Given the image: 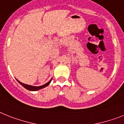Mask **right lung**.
I'll use <instances>...</instances> for the list:
<instances>
[{"label": "right lung", "instance_id": "right-lung-1", "mask_svg": "<svg viewBox=\"0 0 124 124\" xmlns=\"http://www.w3.org/2000/svg\"><path fill=\"white\" fill-rule=\"evenodd\" d=\"M17 82L20 84L21 85H22L24 88H25L26 89H27V90H31V91H36V90H40V89H43V88L46 87H47V86H48L49 85V84L50 83V82H51L52 80V78L50 79V80H49V82L47 83H46V84L43 85H40V86H37V87H36V86H32V85H27V84H23V83H22L20 82V81H19L18 80H17Z\"/></svg>", "mask_w": 124, "mask_h": 124}]
</instances>
